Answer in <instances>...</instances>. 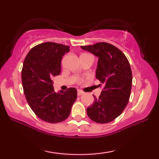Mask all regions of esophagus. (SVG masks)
<instances>
[{"instance_id":"34e87169","label":"esophagus","mask_w":159,"mask_h":159,"mask_svg":"<svg viewBox=\"0 0 159 159\" xmlns=\"http://www.w3.org/2000/svg\"><path fill=\"white\" fill-rule=\"evenodd\" d=\"M83 94H84V92H82V90H77V95H79V96H80V95H83Z\"/></svg>"}]
</instances>
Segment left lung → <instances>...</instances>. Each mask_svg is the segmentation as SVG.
I'll return each instance as SVG.
<instances>
[{
  "mask_svg": "<svg viewBox=\"0 0 159 159\" xmlns=\"http://www.w3.org/2000/svg\"><path fill=\"white\" fill-rule=\"evenodd\" d=\"M81 48L98 57L96 78L104 84L98 98L94 97L93 103L87 108V114L95 122H111L123 112L129 102L132 83L129 61L120 50L108 43Z\"/></svg>",
  "mask_w": 159,
  "mask_h": 159,
  "instance_id": "1",
  "label": "left lung"
}]
</instances>
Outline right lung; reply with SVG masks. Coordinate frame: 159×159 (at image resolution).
Returning <instances> with one entry per match:
<instances>
[{
  "label": "right lung",
  "instance_id": "obj_1",
  "mask_svg": "<svg viewBox=\"0 0 159 159\" xmlns=\"http://www.w3.org/2000/svg\"><path fill=\"white\" fill-rule=\"evenodd\" d=\"M69 46L47 42L32 48L26 56L21 70V82L26 99L37 116L48 123L68 118L77 98L75 88L54 91L52 78L61 73L63 56Z\"/></svg>",
  "mask_w": 159,
  "mask_h": 159
}]
</instances>
